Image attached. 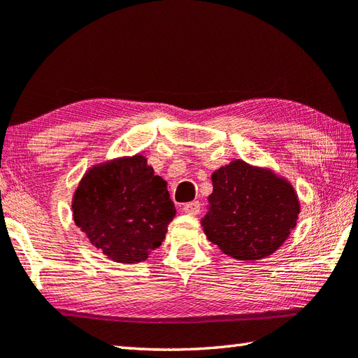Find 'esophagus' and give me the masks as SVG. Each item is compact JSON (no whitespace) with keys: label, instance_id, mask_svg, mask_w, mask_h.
I'll return each instance as SVG.
<instances>
[{"label":"esophagus","instance_id":"1","mask_svg":"<svg viewBox=\"0 0 358 358\" xmlns=\"http://www.w3.org/2000/svg\"><path fill=\"white\" fill-rule=\"evenodd\" d=\"M183 211L186 214H192V216H196V214L200 213V203L196 200V201H189V203H185L183 205Z\"/></svg>","mask_w":358,"mask_h":358}]
</instances>
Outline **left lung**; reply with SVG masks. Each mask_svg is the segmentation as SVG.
Segmentation results:
<instances>
[{"label": "left lung", "mask_w": 358, "mask_h": 358, "mask_svg": "<svg viewBox=\"0 0 358 358\" xmlns=\"http://www.w3.org/2000/svg\"><path fill=\"white\" fill-rule=\"evenodd\" d=\"M201 227L208 241L239 262L262 259L287 241L301 213L288 180L235 159L211 175Z\"/></svg>", "instance_id": "obj_1"}]
</instances>
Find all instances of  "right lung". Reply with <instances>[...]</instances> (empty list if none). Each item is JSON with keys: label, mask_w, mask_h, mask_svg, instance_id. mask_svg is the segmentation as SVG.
Returning a JSON list of instances; mask_svg holds the SVG:
<instances>
[{"label": "right lung", "mask_w": 358, "mask_h": 358, "mask_svg": "<svg viewBox=\"0 0 358 358\" xmlns=\"http://www.w3.org/2000/svg\"><path fill=\"white\" fill-rule=\"evenodd\" d=\"M78 229L115 263L145 262L175 217L167 183L142 155L89 169L71 199Z\"/></svg>", "instance_id": "1"}]
</instances>
